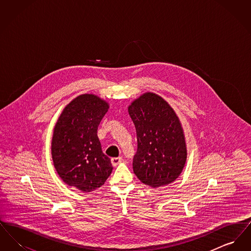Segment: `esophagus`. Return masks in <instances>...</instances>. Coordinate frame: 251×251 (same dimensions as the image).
Returning a JSON list of instances; mask_svg holds the SVG:
<instances>
[{
    "label": "esophagus",
    "instance_id": "34e87169",
    "mask_svg": "<svg viewBox=\"0 0 251 251\" xmlns=\"http://www.w3.org/2000/svg\"><path fill=\"white\" fill-rule=\"evenodd\" d=\"M122 162V158L121 157H117V158H112L111 159V163L114 167H117L118 165H120V163Z\"/></svg>",
    "mask_w": 251,
    "mask_h": 251
}]
</instances>
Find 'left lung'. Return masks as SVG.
Returning a JSON list of instances; mask_svg holds the SVG:
<instances>
[{
    "instance_id": "8db88e82",
    "label": "left lung",
    "mask_w": 251,
    "mask_h": 251,
    "mask_svg": "<svg viewBox=\"0 0 251 251\" xmlns=\"http://www.w3.org/2000/svg\"><path fill=\"white\" fill-rule=\"evenodd\" d=\"M128 111L137 136L134 174L153 188L173 182L187 157L183 130L173 108L162 97L147 92L134 100Z\"/></svg>"
}]
</instances>
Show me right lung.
I'll list each match as a JSON object with an SVG mask.
<instances>
[{
    "label": "right lung",
    "instance_id": "obj_1",
    "mask_svg": "<svg viewBox=\"0 0 251 251\" xmlns=\"http://www.w3.org/2000/svg\"><path fill=\"white\" fill-rule=\"evenodd\" d=\"M109 104L93 94L78 96L64 108L54 126L51 157L60 178L80 191H94L112 173L97 131Z\"/></svg>",
    "mask_w": 251,
    "mask_h": 251
}]
</instances>
